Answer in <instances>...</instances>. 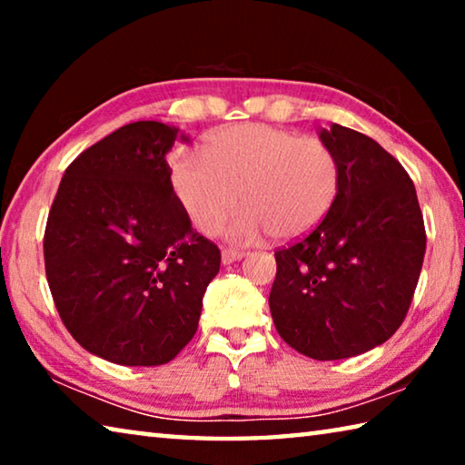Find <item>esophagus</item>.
<instances>
[{
  "mask_svg": "<svg viewBox=\"0 0 465 465\" xmlns=\"http://www.w3.org/2000/svg\"><path fill=\"white\" fill-rule=\"evenodd\" d=\"M243 256H246V252L238 250V248H223V252H222V261H223V264H232V262H235V261H242Z\"/></svg>",
  "mask_w": 465,
  "mask_h": 465,
  "instance_id": "34e87169",
  "label": "esophagus"
}]
</instances>
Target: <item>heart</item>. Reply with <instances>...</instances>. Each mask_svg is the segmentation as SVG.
Returning <instances> with one entry per match:
<instances>
[{"mask_svg": "<svg viewBox=\"0 0 465 465\" xmlns=\"http://www.w3.org/2000/svg\"><path fill=\"white\" fill-rule=\"evenodd\" d=\"M204 157L178 153L172 186L201 233H215L238 207L227 233L289 242L324 222L341 193V162L322 139L271 124H238L204 141Z\"/></svg>", "mask_w": 465, "mask_h": 465, "instance_id": "1", "label": "heart"}]
</instances>
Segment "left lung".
Here are the masks:
<instances>
[{"label": "left lung", "mask_w": 465, "mask_h": 465, "mask_svg": "<svg viewBox=\"0 0 465 465\" xmlns=\"http://www.w3.org/2000/svg\"><path fill=\"white\" fill-rule=\"evenodd\" d=\"M320 139L341 162V193L324 222L274 250L269 305L289 346L334 361L371 351L402 326L427 233L414 183L396 157L336 123Z\"/></svg>", "instance_id": "obj_1"}]
</instances>
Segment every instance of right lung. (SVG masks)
Wrapping results in <instances>:
<instances>
[{"label": "right lung", "instance_id": "1", "mask_svg": "<svg viewBox=\"0 0 465 465\" xmlns=\"http://www.w3.org/2000/svg\"><path fill=\"white\" fill-rule=\"evenodd\" d=\"M176 139L178 129L157 121L110 133L69 163L46 219L54 308L69 334L110 363L174 359L222 264L172 188L166 153Z\"/></svg>", "mask_w": 465, "mask_h": 465}]
</instances>
